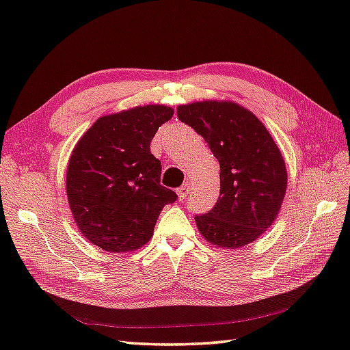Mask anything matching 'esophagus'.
Masks as SVG:
<instances>
[{
    "mask_svg": "<svg viewBox=\"0 0 350 350\" xmlns=\"http://www.w3.org/2000/svg\"><path fill=\"white\" fill-rule=\"evenodd\" d=\"M189 189H191V185H189L188 182L183 183L182 187H180L179 189H177V196H179V200H185V198H187Z\"/></svg>",
    "mask_w": 350,
    "mask_h": 350,
    "instance_id": "esophagus-1",
    "label": "esophagus"
}]
</instances>
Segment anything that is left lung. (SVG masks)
I'll return each instance as SVG.
<instances>
[{
    "mask_svg": "<svg viewBox=\"0 0 350 350\" xmlns=\"http://www.w3.org/2000/svg\"><path fill=\"white\" fill-rule=\"evenodd\" d=\"M177 117L219 162V197L212 211L196 217L198 232L226 250L254 242L277 219L287 189L286 162L269 131L232 100L179 105Z\"/></svg>",
    "mask_w": 350,
    "mask_h": 350,
    "instance_id": "1",
    "label": "left lung"
}]
</instances>
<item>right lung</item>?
I'll return each mask as SVG.
<instances>
[{"mask_svg":"<svg viewBox=\"0 0 350 350\" xmlns=\"http://www.w3.org/2000/svg\"><path fill=\"white\" fill-rule=\"evenodd\" d=\"M174 109L144 105L99 117L73 147L66 171L72 217L88 242L129 252L152 239L174 191L161 185V161L150 143Z\"/></svg>","mask_w":350,"mask_h":350,"instance_id":"right-lung-1","label":"right lung"}]
</instances>
